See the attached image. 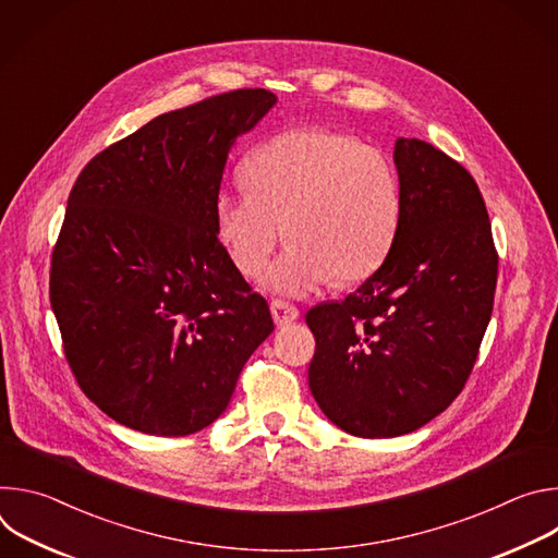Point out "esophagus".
<instances>
[{"label": "esophagus", "mask_w": 558, "mask_h": 558, "mask_svg": "<svg viewBox=\"0 0 558 558\" xmlns=\"http://www.w3.org/2000/svg\"><path fill=\"white\" fill-rule=\"evenodd\" d=\"M271 315H274V323L278 325V327H284V325H289V323H293L295 317L300 315V311H298V306L295 304H291V302H287V300H271Z\"/></svg>", "instance_id": "obj_1"}]
</instances>
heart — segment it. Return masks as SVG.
Wrapping results in <instances>:
<instances>
[{
	"label": "heart",
	"mask_w": 558,
	"mask_h": 558,
	"mask_svg": "<svg viewBox=\"0 0 558 558\" xmlns=\"http://www.w3.org/2000/svg\"><path fill=\"white\" fill-rule=\"evenodd\" d=\"M241 177L247 192L216 196L218 243L238 271L258 278L284 229L291 245L265 274L282 293L366 278L400 227L402 185L392 161L347 132L289 128L245 158Z\"/></svg>",
	"instance_id": "heart-1"
}]
</instances>
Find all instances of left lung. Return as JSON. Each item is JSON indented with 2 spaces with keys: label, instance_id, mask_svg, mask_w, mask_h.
Returning a JSON list of instances; mask_svg holds the SVG:
<instances>
[{
  "label": "left lung",
  "instance_id": "8db88e82",
  "mask_svg": "<svg viewBox=\"0 0 558 558\" xmlns=\"http://www.w3.org/2000/svg\"><path fill=\"white\" fill-rule=\"evenodd\" d=\"M402 218L384 263L342 302L306 313L308 388L342 430L381 439L444 413L493 315L499 254L480 185L454 158L397 138Z\"/></svg>",
  "mask_w": 558,
  "mask_h": 558
}]
</instances>
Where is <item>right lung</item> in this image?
<instances>
[{
    "mask_svg": "<svg viewBox=\"0 0 558 558\" xmlns=\"http://www.w3.org/2000/svg\"><path fill=\"white\" fill-rule=\"evenodd\" d=\"M274 104L241 88L156 117L70 190L50 304L78 388L128 428L183 437L209 426L274 331L214 225L227 151Z\"/></svg>",
    "mask_w": 558,
    "mask_h": 558,
    "instance_id": "obj_1",
    "label": "right lung"
}]
</instances>
